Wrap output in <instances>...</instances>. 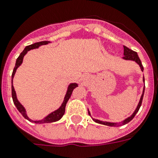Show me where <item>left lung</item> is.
I'll list each match as a JSON object with an SVG mask.
<instances>
[{
	"label": "left lung",
	"instance_id": "1",
	"mask_svg": "<svg viewBox=\"0 0 158 158\" xmlns=\"http://www.w3.org/2000/svg\"><path fill=\"white\" fill-rule=\"evenodd\" d=\"M123 48H124V53H123L124 57L123 58V59H125V60H132V61H135V62H137V63L139 64V66H140V68H141V69H142V71H143V69H143V66H142V62H141L140 58H139V55H138V54H137L135 51H132V50H131V49L128 48V47H125V46H123ZM143 81L145 82L144 77H143ZM144 92H145V87H144V89H143V92H142V96H141L140 100H139V104H138V106H137L135 111H134V113L131 115V116L128 117V118H126L125 120L123 121L122 124H123V125H124V124L127 123H129L130 121L132 120L134 117H135V115L137 114V112L139 111V108H140L141 105H142V99H143V95H144ZM89 115H91V114H90L89 111ZM93 121H95V122L97 123L103 124V125H106V126L114 127V126H115V125H118V123H116L104 122V121L98 120V119H96V118H93Z\"/></svg>",
	"mask_w": 158,
	"mask_h": 158
}]
</instances>
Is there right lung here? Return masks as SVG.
Masks as SVG:
<instances>
[{"instance_id":"add662e5","label":"right lung","mask_w":158,"mask_h":158,"mask_svg":"<svg viewBox=\"0 0 158 158\" xmlns=\"http://www.w3.org/2000/svg\"><path fill=\"white\" fill-rule=\"evenodd\" d=\"M49 43H51V42L49 41H42V42H39V43H33L31 45H29L27 46V47H25L24 50L23 51V52H21V54H19V56L18 57L17 59H16V65L14 67V69H13V72H12V79L14 77V75L16 73V71L19 65H21L22 62H23V57L24 55L27 53V51H29L30 50H32V49H35L38 48L39 47L42 45H47ZM77 84L76 83H71L69 86H68V89H67V92H66V94L65 96V98H64L63 102H62V105L61 107L57 109L56 111H53L51 112V114H49L47 116H46L45 118L41 119V120H39V121H34L31 119V118H28L27 116V113H26V110L25 108L23 107V106L19 102V100H17V97H16V91H15V89H14L13 85H12V100H13V103L14 104L16 105V108L18 109V111L19 112L21 113V115L24 117L25 118H27V120H29L30 122H33V123H53V122H56V121H58L60 118H62V117L63 116V115L65 114V105H66V103L68 102L69 99L70 98L71 94L73 93V90L75 89V88L77 87Z\"/></svg>"}]
</instances>
